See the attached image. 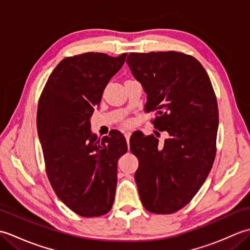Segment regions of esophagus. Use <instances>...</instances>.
Returning <instances> with one entry per match:
<instances>
[{
  "instance_id": "34e87169",
  "label": "esophagus",
  "mask_w": 250,
  "mask_h": 250,
  "mask_svg": "<svg viewBox=\"0 0 250 250\" xmlns=\"http://www.w3.org/2000/svg\"><path fill=\"white\" fill-rule=\"evenodd\" d=\"M130 136H131V132L130 131H125V137L126 140V143H128V146H129V143H130Z\"/></svg>"
}]
</instances>
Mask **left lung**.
I'll use <instances>...</instances> for the list:
<instances>
[{"label":"left lung","mask_w":250,"mask_h":250,"mask_svg":"<svg viewBox=\"0 0 250 250\" xmlns=\"http://www.w3.org/2000/svg\"><path fill=\"white\" fill-rule=\"evenodd\" d=\"M126 63L147 94L146 108L156 110L153 135L130 140L139 159L134 178L147 210L172 214L192 200L213 167L218 106L205 68L195 58L176 51L131 52Z\"/></svg>","instance_id":"left-lung-1"}]
</instances>
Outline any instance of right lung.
Wrapping results in <instances>:
<instances>
[{"mask_svg":"<svg viewBox=\"0 0 250 250\" xmlns=\"http://www.w3.org/2000/svg\"><path fill=\"white\" fill-rule=\"evenodd\" d=\"M126 54L87 52L63 59L50 74L37 107V133L47 176L63 203L83 217L108 213L115 200L117 163L128 150L114 131L102 141L90 119Z\"/></svg>","mask_w":250,"mask_h":250,"instance_id":"right-lung-1","label":"right lung"}]
</instances>
